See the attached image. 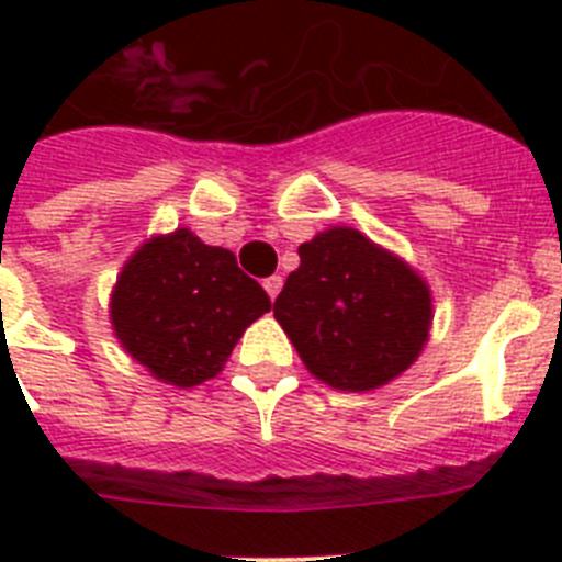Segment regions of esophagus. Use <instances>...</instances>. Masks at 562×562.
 I'll use <instances>...</instances> for the list:
<instances>
[{
    "mask_svg": "<svg viewBox=\"0 0 562 562\" xmlns=\"http://www.w3.org/2000/svg\"><path fill=\"white\" fill-rule=\"evenodd\" d=\"M281 286H284V278H281V276L265 278V290H267V295L272 297V301H276V295L281 292Z\"/></svg>",
    "mask_w": 562,
    "mask_h": 562,
    "instance_id": "obj_1",
    "label": "esophagus"
}]
</instances>
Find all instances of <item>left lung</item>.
Wrapping results in <instances>:
<instances>
[{
	"instance_id": "8db88e82",
	"label": "left lung",
	"mask_w": 562,
	"mask_h": 562,
	"mask_svg": "<svg viewBox=\"0 0 562 562\" xmlns=\"http://www.w3.org/2000/svg\"><path fill=\"white\" fill-rule=\"evenodd\" d=\"M272 315L306 369L337 391H369L419 357L430 292L405 261L351 231L331 227L297 247Z\"/></svg>"
}]
</instances>
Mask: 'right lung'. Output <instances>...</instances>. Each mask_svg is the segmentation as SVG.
Returning <instances> with one entry per match:
<instances>
[{
  "mask_svg": "<svg viewBox=\"0 0 562 562\" xmlns=\"http://www.w3.org/2000/svg\"><path fill=\"white\" fill-rule=\"evenodd\" d=\"M270 312V297L236 256L191 231L157 236L128 258L112 295L123 349L157 380L191 389L222 371L238 337Z\"/></svg>",
  "mask_w": 562,
  "mask_h": 562,
  "instance_id": "add662e5",
  "label": "right lung"
}]
</instances>
